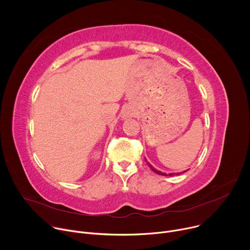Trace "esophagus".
Returning a JSON list of instances; mask_svg holds the SVG:
<instances>
[{"instance_id": "esophagus-1", "label": "esophagus", "mask_w": 250, "mask_h": 250, "mask_svg": "<svg viewBox=\"0 0 250 250\" xmlns=\"http://www.w3.org/2000/svg\"><path fill=\"white\" fill-rule=\"evenodd\" d=\"M131 116V113L128 111V110H125V112H124V115H123V118H125V119H126V118H128V117H130Z\"/></svg>"}]
</instances>
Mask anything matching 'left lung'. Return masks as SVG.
I'll return each mask as SVG.
<instances>
[{"mask_svg":"<svg viewBox=\"0 0 250 250\" xmlns=\"http://www.w3.org/2000/svg\"><path fill=\"white\" fill-rule=\"evenodd\" d=\"M146 163H147V165L150 167V169H151L153 172H155V173H157V174H159V175H162V176H175V175H179V174H181V173H169V174L167 175L166 173H163V172L158 171V170H156L155 168H153V166H151V165L149 164V162H147V161H146ZM184 172H186V171H184ZM184 172H183V173H184Z\"/></svg>","mask_w":250,"mask_h":250,"instance_id":"left-lung-1","label":"left lung"}]
</instances>
